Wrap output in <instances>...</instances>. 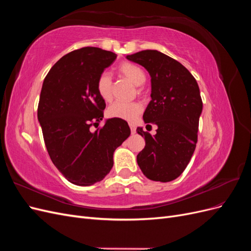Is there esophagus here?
<instances>
[{
	"mask_svg": "<svg viewBox=\"0 0 251 251\" xmlns=\"http://www.w3.org/2000/svg\"><path fill=\"white\" fill-rule=\"evenodd\" d=\"M128 126H130V128H131V133H132V134H134V133L136 132V126H135L134 124H130V125H128Z\"/></svg>",
	"mask_w": 251,
	"mask_h": 251,
	"instance_id": "obj_1",
	"label": "esophagus"
}]
</instances>
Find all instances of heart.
Here are the masks:
<instances>
[{"label": "heart", "mask_w": 251, "mask_h": 251, "mask_svg": "<svg viewBox=\"0 0 251 251\" xmlns=\"http://www.w3.org/2000/svg\"><path fill=\"white\" fill-rule=\"evenodd\" d=\"M117 72L127 80H130L135 86H141L147 80V74L139 66L124 63L117 68ZM96 90L98 95L105 102H110L113 98V82L108 73H102L96 82ZM138 89V93H140ZM142 107L138 102H114L108 109V115L112 118H118L126 121H132L139 116Z\"/></svg>", "instance_id": "b5f03b06"}]
</instances>
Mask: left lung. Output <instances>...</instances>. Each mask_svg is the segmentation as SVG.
<instances>
[{
	"label": "left lung",
	"mask_w": 251,
	"mask_h": 251,
	"mask_svg": "<svg viewBox=\"0 0 251 251\" xmlns=\"http://www.w3.org/2000/svg\"><path fill=\"white\" fill-rule=\"evenodd\" d=\"M151 75V100L143 113L144 123L156 125L151 136L137 127L146 147L137 163L147 178L170 182L183 173L196 149L203 103L197 80L176 59L157 50L126 55Z\"/></svg>",
	"instance_id": "obj_1"
}]
</instances>
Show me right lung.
Listing matches in <instances>:
<instances>
[{
    "label": "right lung",
    "mask_w": 251,
    "mask_h": 251,
    "mask_svg": "<svg viewBox=\"0 0 251 251\" xmlns=\"http://www.w3.org/2000/svg\"><path fill=\"white\" fill-rule=\"evenodd\" d=\"M96 47L74 50L54 64L45 77L37 119L48 154L71 183L89 186L101 181L113 166V154L131 134L126 120L103 118L105 102L96 82L116 59Z\"/></svg>",
    "instance_id": "1"
}]
</instances>
